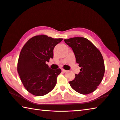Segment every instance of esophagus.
Returning <instances> with one entry per match:
<instances>
[{
    "label": "esophagus",
    "instance_id": "1",
    "mask_svg": "<svg viewBox=\"0 0 120 120\" xmlns=\"http://www.w3.org/2000/svg\"><path fill=\"white\" fill-rule=\"evenodd\" d=\"M62 72H64V73H65V72H66L68 71H66V70H64V69H63V68H62Z\"/></svg>",
    "mask_w": 120,
    "mask_h": 120
}]
</instances>
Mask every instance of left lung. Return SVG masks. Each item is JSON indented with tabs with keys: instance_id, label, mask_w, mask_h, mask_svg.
<instances>
[{
	"instance_id": "left-lung-1",
	"label": "left lung",
	"mask_w": 120,
	"mask_h": 120,
	"mask_svg": "<svg viewBox=\"0 0 120 120\" xmlns=\"http://www.w3.org/2000/svg\"><path fill=\"white\" fill-rule=\"evenodd\" d=\"M65 42L71 47L76 61L81 68L80 73L75 74L70 86L78 93L87 95L97 89L103 80L105 65L103 56L97 47L83 37L65 39Z\"/></svg>"
}]
</instances>
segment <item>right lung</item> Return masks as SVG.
<instances>
[{
  "instance_id": "right-lung-1",
  "label": "right lung",
  "mask_w": 120,
  "mask_h": 120,
  "mask_svg": "<svg viewBox=\"0 0 120 120\" xmlns=\"http://www.w3.org/2000/svg\"><path fill=\"white\" fill-rule=\"evenodd\" d=\"M62 40L38 35L29 39L21 49L17 72L25 89L32 95L44 96L55 87L61 70H52L46 63L53 58L55 46Z\"/></svg>"
}]
</instances>
